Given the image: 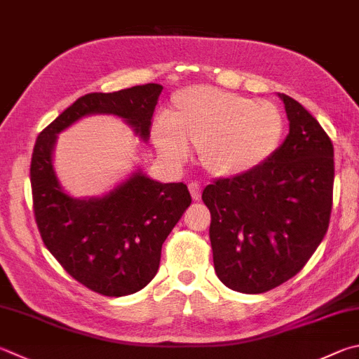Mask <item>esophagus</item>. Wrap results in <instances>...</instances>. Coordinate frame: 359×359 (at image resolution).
Masks as SVG:
<instances>
[{
    "label": "esophagus",
    "mask_w": 359,
    "mask_h": 359,
    "mask_svg": "<svg viewBox=\"0 0 359 359\" xmlns=\"http://www.w3.org/2000/svg\"><path fill=\"white\" fill-rule=\"evenodd\" d=\"M188 190H190L193 201L201 199V185L198 184V182H190V184H188Z\"/></svg>",
    "instance_id": "obj_1"
}]
</instances>
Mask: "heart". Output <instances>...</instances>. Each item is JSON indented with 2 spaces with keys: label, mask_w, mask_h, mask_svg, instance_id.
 I'll return each instance as SVG.
<instances>
[{
  "label": "heart",
  "mask_w": 359,
  "mask_h": 359,
  "mask_svg": "<svg viewBox=\"0 0 359 359\" xmlns=\"http://www.w3.org/2000/svg\"><path fill=\"white\" fill-rule=\"evenodd\" d=\"M284 135V114L275 103L212 86L179 90L169 121L160 119L152 130L163 157L182 163L191 146L199 151L202 168L218 179L242 177L262 168L279 151Z\"/></svg>",
  "instance_id": "obj_1"
}]
</instances>
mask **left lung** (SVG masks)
I'll return each mask as SVG.
<instances>
[{
  "label": "left lung",
  "mask_w": 359,
  "mask_h": 359,
  "mask_svg": "<svg viewBox=\"0 0 359 359\" xmlns=\"http://www.w3.org/2000/svg\"><path fill=\"white\" fill-rule=\"evenodd\" d=\"M279 97L289 135L275 157L202 191L215 271L242 293L269 292L295 276L327 233L333 207V142L297 100Z\"/></svg>",
  "instance_id": "left-lung-1"
}]
</instances>
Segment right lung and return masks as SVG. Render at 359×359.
Wrapping results in <instances>:
<instances>
[{"instance_id":"add662e5","label":"right lung","mask_w":359,"mask_h":359,"mask_svg":"<svg viewBox=\"0 0 359 359\" xmlns=\"http://www.w3.org/2000/svg\"><path fill=\"white\" fill-rule=\"evenodd\" d=\"M163 86L142 84L117 93H93L39 133L31 157L32 208L47 250L84 287L105 297L135 293L157 275L161 246L191 204L185 184H160L141 171L103 198L75 199L53 171L56 135L88 114H114L147 141Z\"/></svg>"}]
</instances>
